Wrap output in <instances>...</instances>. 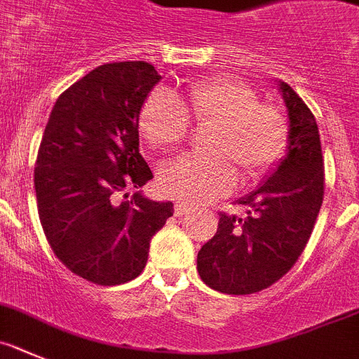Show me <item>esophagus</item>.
Segmentation results:
<instances>
[{
    "mask_svg": "<svg viewBox=\"0 0 359 359\" xmlns=\"http://www.w3.org/2000/svg\"><path fill=\"white\" fill-rule=\"evenodd\" d=\"M191 211V208H189V205H187V203H184V202H177L175 203V216H186L187 212Z\"/></svg>",
    "mask_w": 359,
    "mask_h": 359,
    "instance_id": "34e87169",
    "label": "esophagus"
}]
</instances>
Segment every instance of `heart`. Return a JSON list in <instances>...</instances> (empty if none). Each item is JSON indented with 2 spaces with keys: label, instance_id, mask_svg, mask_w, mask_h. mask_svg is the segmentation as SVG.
Here are the masks:
<instances>
[{
  "label": "heart",
  "instance_id": "obj_1",
  "mask_svg": "<svg viewBox=\"0 0 359 359\" xmlns=\"http://www.w3.org/2000/svg\"><path fill=\"white\" fill-rule=\"evenodd\" d=\"M193 119L211 125L208 156H180L159 172L161 191L187 203L208 202L243 179L263 175L286 141V123L273 105L257 102L250 86L229 76L200 80L182 93L154 91L137 116V132L151 148L166 150L184 141Z\"/></svg>",
  "mask_w": 359,
  "mask_h": 359
}]
</instances>
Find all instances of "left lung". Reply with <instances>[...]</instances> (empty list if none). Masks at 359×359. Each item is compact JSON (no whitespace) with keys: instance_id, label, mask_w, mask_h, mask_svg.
Returning <instances> with one entry per match:
<instances>
[{"instance_id":"1","label":"left lung","mask_w":359,"mask_h":359,"mask_svg":"<svg viewBox=\"0 0 359 359\" xmlns=\"http://www.w3.org/2000/svg\"><path fill=\"white\" fill-rule=\"evenodd\" d=\"M288 114L286 154L263 182L236 202L247 218L219 215L218 231L198 250L209 288L248 295L272 286L295 264L324 198V159L315 116L286 82L277 83Z\"/></svg>"}]
</instances>
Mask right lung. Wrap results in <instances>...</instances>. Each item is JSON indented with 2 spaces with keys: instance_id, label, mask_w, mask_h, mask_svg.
I'll use <instances>...</instances> for the list:
<instances>
[{
  "instance_id": "obj_1",
  "label": "right lung",
  "mask_w": 359,
  "mask_h": 359,
  "mask_svg": "<svg viewBox=\"0 0 359 359\" xmlns=\"http://www.w3.org/2000/svg\"><path fill=\"white\" fill-rule=\"evenodd\" d=\"M159 80L143 60L89 71L57 98L39 147L34 182L48 243L71 272L102 286L140 276L151 236L173 216L172 202L140 191L154 175L137 116ZM128 187L136 193L119 203Z\"/></svg>"
}]
</instances>
